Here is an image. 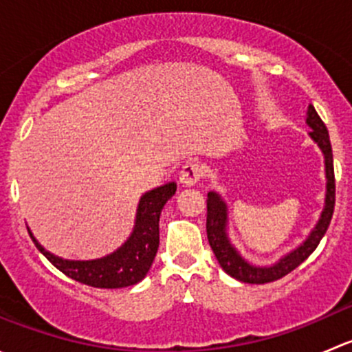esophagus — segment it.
<instances>
[{
  "instance_id": "1",
  "label": "esophagus",
  "mask_w": 352,
  "mask_h": 352,
  "mask_svg": "<svg viewBox=\"0 0 352 352\" xmlns=\"http://www.w3.org/2000/svg\"><path fill=\"white\" fill-rule=\"evenodd\" d=\"M202 175H204V168H202L201 163L189 162L182 166L179 179H180V184H182V186L192 187L202 179Z\"/></svg>"
}]
</instances>
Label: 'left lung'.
Segmentation results:
<instances>
[{
  "label": "left lung",
  "mask_w": 352,
  "mask_h": 352,
  "mask_svg": "<svg viewBox=\"0 0 352 352\" xmlns=\"http://www.w3.org/2000/svg\"><path fill=\"white\" fill-rule=\"evenodd\" d=\"M307 124L310 127V138L317 143L324 153L325 160V177H327V192H325V206L322 211L320 219L311 230L308 239L303 243L298 245L294 250L286 254L285 257L279 258L276 264L271 265H254L240 255V252L233 247L226 233V225H228V208L218 192L208 194V219H206V232H208V240L218 258L219 265L226 274L239 279L248 285H264V283H272L276 279H281L283 276L289 274L293 269L303 261L310 257L311 252L320 243L322 236L327 232L330 219L333 214V204H336V179H333V158L332 146H330L329 131L325 127L324 120L317 113L314 105H308Z\"/></svg>",
  "instance_id": "left-lung-1"
}]
</instances>
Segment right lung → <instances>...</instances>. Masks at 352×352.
<instances>
[{
    "label": "right lung",
    "instance_id": "1",
    "mask_svg": "<svg viewBox=\"0 0 352 352\" xmlns=\"http://www.w3.org/2000/svg\"><path fill=\"white\" fill-rule=\"evenodd\" d=\"M175 190L177 184L168 182L143 194L138 204L136 223H134L131 236L116 252L102 258H94V261L61 258L45 250L35 240L30 230L28 233L41 254H44V257L67 278L87 286L104 287V289L133 286L144 279L153 264L160 245V214H162L163 206L175 194Z\"/></svg>",
    "mask_w": 352,
    "mask_h": 352
}]
</instances>
